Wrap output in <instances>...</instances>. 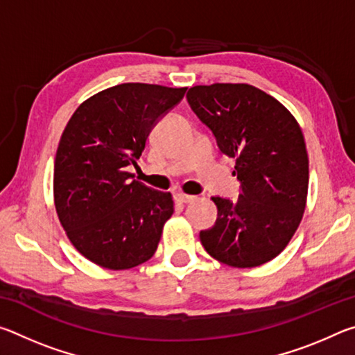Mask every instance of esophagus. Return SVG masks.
Listing matches in <instances>:
<instances>
[{
    "label": "esophagus",
    "instance_id": "esophagus-1",
    "mask_svg": "<svg viewBox=\"0 0 355 355\" xmlns=\"http://www.w3.org/2000/svg\"><path fill=\"white\" fill-rule=\"evenodd\" d=\"M175 200L178 203H189V202L194 200V196H188V194H183V192H177Z\"/></svg>",
    "mask_w": 355,
    "mask_h": 355
}]
</instances>
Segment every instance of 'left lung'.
<instances>
[{"instance_id":"1","label":"left lung","mask_w":355,"mask_h":355,"mask_svg":"<svg viewBox=\"0 0 355 355\" xmlns=\"http://www.w3.org/2000/svg\"><path fill=\"white\" fill-rule=\"evenodd\" d=\"M186 98L220 152L236 159L233 175L241 182L236 202L211 197L218 219L200 232L202 245L232 268L271 261L291 241L307 203L309 155L297 120L250 84L194 86Z\"/></svg>"}]
</instances>
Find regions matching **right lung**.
<instances>
[{
    "mask_svg": "<svg viewBox=\"0 0 355 355\" xmlns=\"http://www.w3.org/2000/svg\"><path fill=\"white\" fill-rule=\"evenodd\" d=\"M186 87L123 83L76 107L59 141L53 194L73 248L101 268L122 271L153 257L173 213L171 192L127 172L136 166L159 117Z\"/></svg>",
    "mask_w": 355,
    "mask_h": 355,
    "instance_id": "right-lung-1",
    "label": "right lung"
}]
</instances>
